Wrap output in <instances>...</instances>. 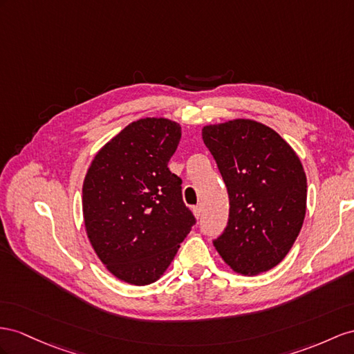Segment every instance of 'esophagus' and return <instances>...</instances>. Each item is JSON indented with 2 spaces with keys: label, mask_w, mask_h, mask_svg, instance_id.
Segmentation results:
<instances>
[{
  "label": "esophagus",
  "mask_w": 354,
  "mask_h": 354,
  "mask_svg": "<svg viewBox=\"0 0 354 354\" xmlns=\"http://www.w3.org/2000/svg\"><path fill=\"white\" fill-rule=\"evenodd\" d=\"M193 214H194V216L196 218H198V216L202 215V206L201 205H197V206H194L193 207Z\"/></svg>",
  "instance_id": "esophagus-1"
}]
</instances>
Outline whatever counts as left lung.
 Instances as JSON below:
<instances>
[{"instance_id": "left-lung-1", "label": "left lung", "mask_w": 354, "mask_h": 354, "mask_svg": "<svg viewBox=\"0 0 354 354\" xmlns=\"http://www.w3.org/2000/svg\"><path fill=\"white\" fill-rule=\"evenodd\" d=\"M227 187L230 214L214 241L221 259L241 275L279 265L302 229L306 175L290 145L254 120H232L202 129Z\"/></svg>"}]
</instances>
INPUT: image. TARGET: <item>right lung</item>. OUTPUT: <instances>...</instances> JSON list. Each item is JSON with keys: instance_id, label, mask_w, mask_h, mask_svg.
Here are the masks:
<instances>
[{"instance_id": "right-lung-1", "label": "right lung", "mask_w": 354, "mask_h": 354, "mask_svg": "<svg viewBox=\"0 0 354 354\" xmlns=\"http://www.w3.org/2000/svg\"><path fill=\"white\" fill-rule=\"evenodd\" d=\"M180 134V125L167 118H142L100 148L86 170V236L124 283L160 279L196 223L183 201V180L167 167Z\"/></svg>"}]
</instances>
